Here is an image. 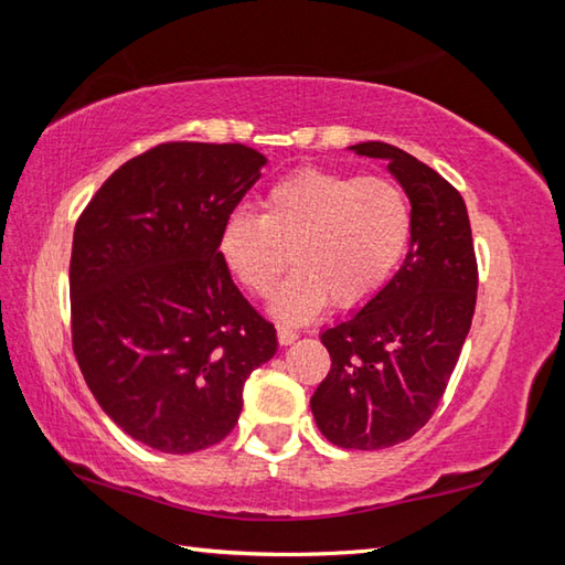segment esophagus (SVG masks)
Segmentation results:
<instances>
[{
    "instance_id": "34e87169",
    "label": "esophagus",
    "mask_w": 565,
    "mask_h": 565,
    "mask_svg": "<svg viewBox=\"0 0 565 565\" xmlns=\"http://www.w3.org/2000/svg\"><path fill=\"white\" fill-rule=\"evenodd\" d=\"M276 333H279V343H284V347H289V343H294L296 339H299V333H296L289 327H279V329H276Z\"/></svg>"
}]
</instances>
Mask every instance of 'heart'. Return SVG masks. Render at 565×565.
<instances>
[{
  "instance_id": "1",
  "label": "heart",
  "mask_w": 565,
  "mask_h": 565,
  "mask_svg": "<svg viewBox=\"0 0 565 565\" xmlns=\"http://www.w3.org/2000/svg\"><path fill=\"white\" fill-rule=\"evenodd\" d=\"M414 232L406 191L388 177L301 169L266 191L262 216L236 209L218 256L236 284L266 296L294 256L296 271L274 299L276 317L306 321L333 301L356 309L384 289Z\"/></svg>"
}]
</instances>
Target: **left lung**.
I'll return each instance as SVG.
<instances>
[{"label": "left lung", "instance_id": "obj_1", "mask_svg": "<svg viewBox=\"0 0 565 565\" xmlns=\"http://www.w3.org/2000/svg\"><path fill=\"white\" fill-rule=\"evenodd\" d=\"M353 151L388 161L411 199L414 232L394 279L321 333L331 371L311 411L333 446L379 451L408 441L434 416L471 329L478 264L456 186L394 145L363 141Z\"/></svg>", "mask_w": 565, "mask_h": 565}]
</instances>
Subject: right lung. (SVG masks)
I'll return each mask as SVG.
<instances>
[{
    "instance_id": "right-lung-1",
    "label": "right lung",
    "mask_w": 565,
    "mask_h": 565,
    "mask_svg": "<svg viewBox=\"0 0 565 565\" xmlns=\"http://www.w3.org/2000/svg\"><path fill=\"white\" fill-rule=\"evenodd\" d=\"M266 159L244 145L167 141L104 181L74 226L72 349L121 431L194 454L234 431L276 329L218 256L226 216Z\"/></svg>"
}]
</instances>
